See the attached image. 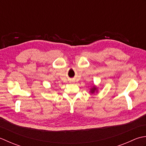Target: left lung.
<instances>
[{
  "mask_svg": "<svg viewBox=\"0 0 146 146\" xmlns=\"http://www.w3.org/2000/svg\"><path fill=\"white\" fill-rule=\"evenodd\" d=\"M98 87L96 86L93 85L92 87L90 88V92L91 94H94L95 93H98Z\"/></svg>",
  "mask_w": 146,
  "mask_h": 146,
  "instance_id": "left-lung-1",
  "label": "left lung"
}]
</instances>
